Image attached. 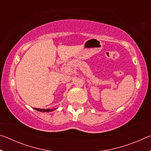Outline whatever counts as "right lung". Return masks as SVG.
<instances>
[{
  "mask_svg": "<svg viewBox=\"0 0 151 151\" xmlns=\"http://www.w3.org/2000/svg\"><path fill=\"white\" fill-rule=\"evenodd\" d=\"M35 110H37L38 111L40 112H52L55 110V109H37L35 108Z\"/></svg>",
  "mask_w": 151,
  "mask_h": 151,
  "instance_id": "1",
  "label": "right lung"
}]
</instances>
